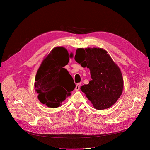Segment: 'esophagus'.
<instances>
[{"mask_svg": "<svg viewBox=\"0 0 150 150\" xmlns=\"http://www.w3.org/2000/svg\"><path fill=\"white\" fill-rule=\"evenodd\" d=\"M80 86H81V84H79V83L77 84L76 85V87H75V91H78L79 90V88H80Z\"/></svg>", "mask_w": 150, "mask_h": 150, "instance_id": "obj_1", "label": "esophagus"}]
</instances>
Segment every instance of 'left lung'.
I'll return each instance as SVG.
<instances>
[{
    "mask_svg": "<svg viewBox=\"0 0 150 150\" xmlns=\"http://www.w3.org/2000/svg\"><path fill=\"white\" fill-rule=\"evenodd\" d=\"M75 60L90 69L91 79L80 88L93 107L102 110L112 106L122 94L124 82L120 67L108 52L99 48H78Z\"/></svg>",
    "mask_w": 150,
    "mask_h": 150,
    "instance_id": "left-lung-1",
    "label": "left lung"
}]
</instances>
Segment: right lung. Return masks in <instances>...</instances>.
Here are the masks:
<instances>
[{
	"instance_id": "add662e5",
	"label": "right lung",
	"mask_w": 150,
	"mask_h": 150,
	"mask_svg": "<svg viewBox=\"0 0 150 150\" xmlns=\"http://www.w3.org/2000/svg\"><path fill=\"white\" fill-rule=\"evenodd\" d=\"M69 57H73L72 53L69 54ZM69 57L65 48H54L42 60L37 71L35 91L38 94L39 100L49 108L61 106L75 87L72 77L64 68Z\"/></svg>"
}]
</instances>
